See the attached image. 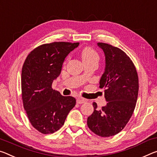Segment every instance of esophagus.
<instances>
[{"label": "esophagus", "instance_id": "obj_1", "mask_svg": "<svg viewBox=\"0 0 157 157\" xmlns=\"http://www.w3.org/2000/svg\"><path fill=\"white\" fill-rule=\"evenodd\" d=\"M86 102V100L84 98H78L77 99V103L78 104H82Z\"/></svg>", "mask_w": 157, "mask_h": 157}]
</instances>
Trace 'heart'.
Listing matches in <instances>:
<instances>
[{
  "instance_id": "b5f03b06",
  "label": "heart",
  "mask_w": 157,
  "mask_h": 157,
  "mask_svg": "<svg viewBox=\"0 0 157 157\" xmlns=\"http://www.w3.org/2000/svg\"><path fill=\"white\" fill-rule=\"evenodd\" d=\"M81 56L83 62L92 60L98 61L99 56L97 52L91 47H86L81 52Z\"/></svg>"
}]
</instances>
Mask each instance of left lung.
Segmentation results:
<instances>
[{"label":"left lung","instance_id":"left-lung-1","mask_svg":"<svg viewBox=\"0 0 157 157\" xmlns=\"http://www.w3.org/2000/svg\"><path fill=\"white\" fill-rule=\"evenodd\" d=\"M105 57V71L99 87L105 88L107 105L101 110L94 102V113L87 118L91 131L101 137L113 136L125 127L133 113L138 94V77L131 59L118 47L98 43Z\"/></svg>","mask_w":157,"mask_h":157}]
</instances>
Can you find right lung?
<instances>
[{
	"mask_svg": "<svg viewBox=\"0 0 157 157\" xmlns=\"http://www.w3.org/2000/svg\"><path fill=\"white\" fill-rule=\"evenodd\" d=\"M79 43L55 42L34 49L22 67L21 93L24 110L32 126L44 134L53 133L64 124L76 103L52 88L70 52Z\"/></svg>",
	"mask_w": 157,
	"mask_h": 157,
	"instance_id": "right-lung-1",
	"label": "right lung"
}]
</instances>
